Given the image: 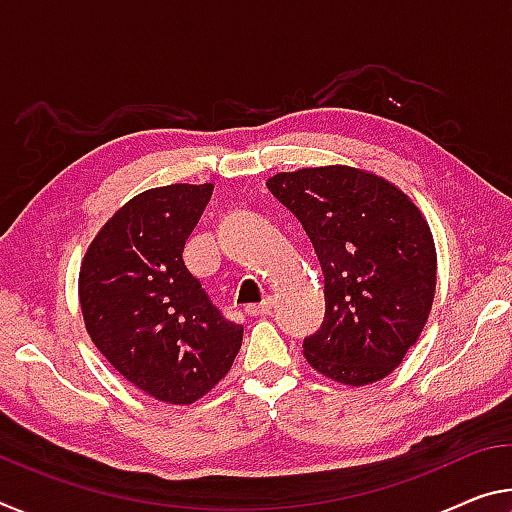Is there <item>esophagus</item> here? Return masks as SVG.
Returning a JSON list of instances; mask_svg holds the SVG:
<instances>
[{"mask_svg": "<svg viewBox=\"0 0 512 512\" xmlns=\"http://www.w3.org/2000/svg\"><path fill=\"white\" fill-rule=\"evenodd\" d=\"M271 310H273V298L266 296L262 303L248 305L246 307V314H250V316H266V314H271Z\"/></svg>", "mask_w": 512, "mask_h": 512, "instance_id": "1", "label": "esophagus"}]
</instances>
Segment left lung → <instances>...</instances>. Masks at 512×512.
<instances>
[{"mask_svg":"<svg viewBox=\"0 0 512 512\" xmlns=\"http://www.w3.org/2000/svg\"><path fill=\"white\" fill-rule=\"evenodd\" d=\"M269 191L303 223L323 271L326 316L303 353L314 371L362 387L403 362L431 314L437 253L419 207L353 166L278 173Z\"/></svg>","mask_w":512,"mask_h":512,"instance_id":"obj_1","label":"left lung"}]
</instances>
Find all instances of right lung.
Listing matches in <instances>:
<instances>
[{
  "instance_id": "right-lung-1",
  "label": "right lung",
  "mask_w": 512,
  "mask_h": 512,
  "mask_svg": "<svg viewBox=\"0 0 512 512\" xmlns=\"http://www.w3.org/2000/svg\"><path fill=\"white\" fill-rule=\"evenodd\" d=\"M214 184L134 196L88 246L79 271L86 332L111 367L152 399L191 405L237 358L243 326L227 321L184 264Z\"/></svg>"
}]
</instances>
